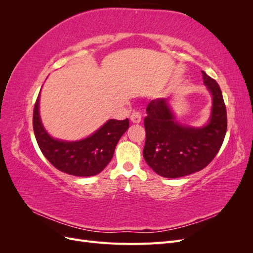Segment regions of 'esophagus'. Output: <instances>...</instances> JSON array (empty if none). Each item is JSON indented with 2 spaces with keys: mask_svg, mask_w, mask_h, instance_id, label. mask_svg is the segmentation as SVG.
<instances>
[{
  "mask_svg": "<svg viewBox=\"0 0 253 253\" xmlns=\"http://www.w3.org/2000/svg\"><path fill=\"white\" fill-rule=\"evenodd\" d=\"M131 121L133 122V124H139V122L141 121V115L138 111H134L131 114Z\"/></svg>",
  "mask_w": 253,
  "mask_h": 253,
  "instance_id": "obj_1",
  "label": "esophagus"
}]
</instances>
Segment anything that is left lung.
<instances>
[{
  "instance_id": "8db88e82",
  "label": "left lung",
  "mask_w": 253,
  "mask_h": 253,
  "mask_svg": "<svg viewBox=\"0 0 253 253\" xmlns=\"http://www.w3.org/2000/svg\"><path fill=\"white\" fill-rule=\"evenodd\" d=\"M213 97L212 115L201 128L182 126L175 120L165 98L147 106L143 124V157L158 175L177 178L203 170L216 156L227 132V111L218 83L202 72Z\"/></svg>"
}]
</instances>
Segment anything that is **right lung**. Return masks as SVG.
Instances as JSON below:
<instances>
[{
  "label": "right lung",
  "mask_w": 253,
  "mask_h": 253,
  "mask_svg": "<svg viewBox=\"0 0 253 253\" xmlns=\"http://www.w3.org/2000/svg\"><path fill=\"white\" fill-rule=\"evenodd\" d=\"M38 96L33 116L34 132L38 145L56 169L70 175L86 177L100 173L114 155L120 137L128 128V119H111L87 138L64 142L51 138L45 131L39 116Z\"/></svg>",
  "instance_id": "right-lung-1"
}]
</instances>
